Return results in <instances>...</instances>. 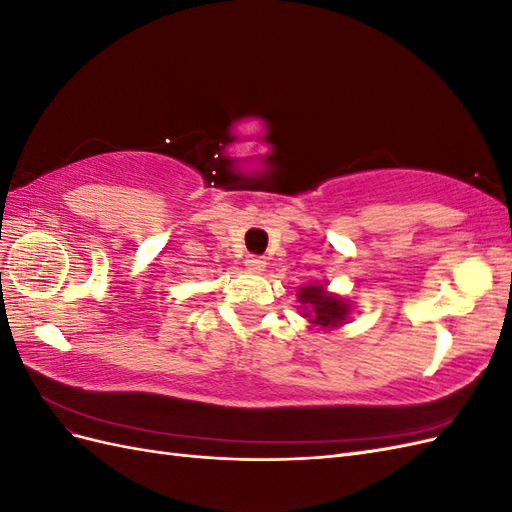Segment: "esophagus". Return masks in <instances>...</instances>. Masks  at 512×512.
I'll use <instances>...</instances> for the list:
<instances>
[{
  "mask_svg": "<svg viewBox=\"0 0 512 512\" xmlns=\"http://www.w3.org/2000/svg\"><path fill=\"white\" fill-rule=\"evenodd\" d=\"M245 267L250 269V271L260 273V271H265V267H267V260L262 258V256H247V258H245Z\"/></svg>",
  "mask_w": 512,
  "mask_h": 512,
  "instance_id": "34e87169",
  "label": "esophagus"
}]
</instances>
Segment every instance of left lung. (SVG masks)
<instances>
[{
	"instance_id": "8db88e82",
	"label": "left lung",
	"mask_w": 512,
	"mask_h": 512,
	"mask_svg": "<svg viewBox=\"0 0 512 512\" xmlns=\"http://www.w3.org/2000/svg\"><path fill=\"white\" fill-rule=\"evenodd\" d=\"M299 303L303 307V316L320 329H337L350 316V303L337 294L327 292L320 284H309L299 288Z\"/></svg>"
}]
</instances>
